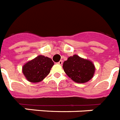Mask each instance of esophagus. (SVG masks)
Segmentation results:
<instances>
[{
    "mask_svg": "<svg viewBox=\"0 0 120 120\" xmlns=\"http://www.w3.org/2000/svg\"><path fill=\"white\" fill-rule=\"evenodd\" d=\"M57 64L59 65H62L63 64V61H59V62L57 63Z\"/></svg>",
    "mask_w": 120,
    "mask_h": 120,
    "instance_id": "esophagus-1",
    "label": "esophagus"
}]
</instances>
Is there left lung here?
<instances>
[{
    "label": "left lung",
    "instance_id": "left-lung-1",
    "mask_svg": "<svg viewBox=\"0 0 120 120\" xmlns=\"http://www.w3.org/2000/svg\"><path fill=\"white\" fill-rule=\"evenodd\" d=\"M65 73L77 83L84 84L92 79L95 67L92 61L80 57L77 54L70 56L63 66Z\"/></svg>",
    "mask_w": 120,
    "mask_h": 120
}]
</instances>
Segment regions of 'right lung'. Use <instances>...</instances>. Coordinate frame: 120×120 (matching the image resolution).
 <instances>
[{
	"label": "right lung",
	"instance_id": "add662e5",
	"mask_svg": "<svg viewBox=\"0 0 120 120\" xmlns=\"http://www.w3.org/2000/svg\"><path fill=\"white\" fill-rule=\"evenodd\" d=\"M54 64L49 57L39 55L23 66L22 72L28 81L37 83L47 77Z\"/></svg>",
	"mask_w": 120,
	"mask_h": 120
}]
</instances>
